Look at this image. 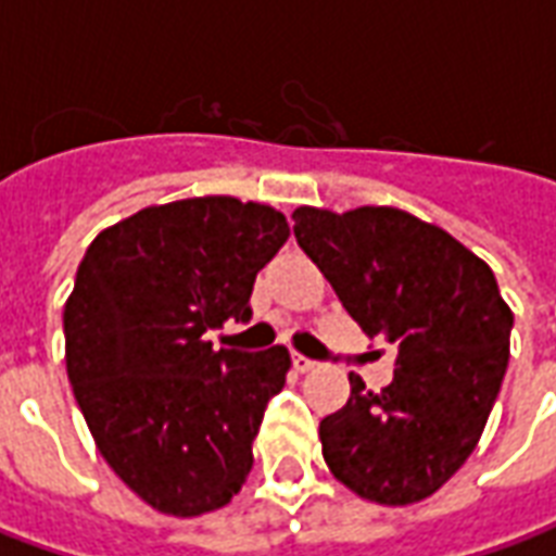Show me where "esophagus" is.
<instances>
[{
  "label": "esophagus",
  "instance_id": "esophagus-1",
  "mask_svg": "<svg viewBox=\"0 0 556 556\" xmlns=\"http://www.w3.org/2000/svg\"><path fill=\"white\" fill-rule=\"evenodd\" d=\"M291 363H294L298 372H313L315 366H318V363H315L313 357H306V354H291Z\"/></svg>",
  "mask_w": 556,
  "mask_h": 556
}]
</instances>
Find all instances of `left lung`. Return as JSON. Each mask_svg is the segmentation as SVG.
<instances>
[{
  "mask_svg": "<svg viewBox=\"0 0 556 556\" xmlns=\"http://www.w3.org/2000/svg\"><path fill=\"white\" fill-rule=\"evenodd\" d=\"M294 238L342 306L396 349L393 381L349 375L345 408L321 419V453L351 491L387 506L429 497L473 453L509 363L513 313L491 267L399 207H298Z\"/></svg>",
  "mask_w": 556,
  "mask_h": 556,
  "instance_id": "left-lung-1",
  "label": "left lung"
}]
</instances>
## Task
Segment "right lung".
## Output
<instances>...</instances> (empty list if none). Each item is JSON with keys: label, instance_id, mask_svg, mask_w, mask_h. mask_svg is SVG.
<instances>
[{"label": "right lung", "instance_id": "add662e5", "mask_svg": "<svg viewBox=\"0 0 556 556\" xmlns=\"http://www.w3.org/2000/svg\"><path fill=\"white\" fill-rule=\"evenodd\" d=\"M289 241L274 207L199 195L103 229L65 303V361L101 455L127 489L193 518L241 491L291 357L207 342L253 318L255 274Z\"/></svg>", "mask_w": 556, "mask_h": 556}]
</instances>
